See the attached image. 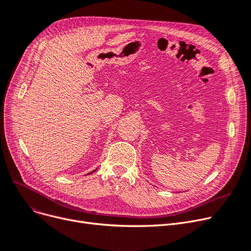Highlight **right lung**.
Wrapping results in <instances>:
<instances>
[{"label":"right lung","instance_id":"obj_1","mask_svg":"<svg viewBox=\"0 0 251 251\" xmlns=\"http://www.w3.org/2000/svg\"><path fill=\"white\" fill-rule=\"evenodd\" d=\"M95 170H96V169H95ZM95 170H93V171H91V172H90V173H88V174H91V173H92V172H94V171H95Z\"/></svg>","mask_w":251,"mask_h":251}]
</instances>
